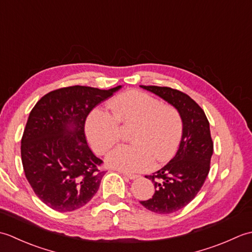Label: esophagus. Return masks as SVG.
<instances>
[{"label": "esophagus", "mask_w": 252, "mask_h": 252, "mask_svg": "<svg viewBox=\"0 0 252 252\" xmlns=\"http://www.w3.org/2000/svg\"><path fill=\"white\" fill-rule=\"evenodd\" d=\"M123 175L126 176V178H129L130 180H135V179L138 178V175H136V174H131V173H125V172H123Z\"/></svg>", "instance_id": "esophagus-1"}]
</instances>
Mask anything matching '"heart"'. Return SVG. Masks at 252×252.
Wrapping results in <instances>:
<instances>
[{
  "mask_svg": "<svg viewBox=\"0 0 252 252\" xmlns=\"http://www.w3.org/2000/svg\"><path fill=\"white\" fill-rule=\"evenodd\" d=\"M108 106L112 115L95 109L85 123L88 140L96 153H108L119 142V125L135 126L131 135L134 145L115 149L106 160L110 168L138 172L151 168L154 158L162 162L172 156L183 132V121L173 106L140 91L118 95Z\"/></svg>",
  "mask_w": 252,
  "mask_h": 252,
  "instance_id": "b5f03b06",
  "label": "heart"
}]
</instances>
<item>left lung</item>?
I'll use <instances>...</instances> for the list:
<instances>
[{"label":"left lung","instance_id":"left-lung-1","mask_svg":"<svg viewBox=\"0 0 252 252\" xmlns=\"http://www.w3.org/2000/svg\"><path fill=\"white\" fill-rule=\"evenodd\" d=\"M140 87L172 105L183 121L178 152L164 167L145 176L154 183L155 194L141 201L148 210L169 215L189 205L205 183L213 154L210 126L200 106L187 94L167 87Z\"/></svg>","mask_w":252,"mask_h":252}]
</instances>
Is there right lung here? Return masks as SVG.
<instances>
[{
    "instance_id": "1",
    "label": "right lung",
    "mask_w": 252,
    "mask_h": 252,
    "mask_svg": "<svg viewBox=\"0 0 252 252\" xmlns=\"http://www.w3.org/2000/svg\"><path fill=\"white\" fill-rule=\"evenodd\" d=\"M121 88H63L44 95L31 110L21 138V161L32 189L46 206L70 212L97 192L105 171L88 145L85 120Z\"/></svg>"
}]
</instances>
